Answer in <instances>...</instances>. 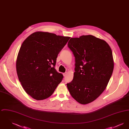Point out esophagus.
<instances>
[{"instance_id": "1", "label": "esophagus", "mask_w": 129, "mask_h": 129, "mask_svg": "<svg viewBox=\"0 0 129 129\" xmlns=\"http://www.w3.org/2000/svg\"><path fill=\"white\" fill-rule=\"evenodd\" d=\"M63 76L65 77V76H67V73L66 72V73H63Z\"/></svg>"}]
</instances>
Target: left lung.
<instances>
[{"label": "left lung", "instance_id": "1", "mask_svg": "<svg viewBox=\"0 0 129 129\" xmlns=\"http://www.w3.org/2000/svg\"><path fill=\"white\" fill-rule=\"evenodd\" d=\"M68 46L75 57L74 78L67 84L71 96L81 104L95 100L104 91L114 69L110 47L92 35L72 38Z\"/></svg>", "mask_w": 129, "mask_h": 129}]
</instances>
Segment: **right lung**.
<instances>
[{
	"label": "right lung",
	"mask_w": 129,
	"mask_h": 129,
	"mask_svg": "<svg viewBox=\"0 0 129 129\" xmlns=\"http://www.w3.org/2000/svg\"><path fill=\"white\" fill-rule=\"evenodd\" d=\"M70 39L38 31L22 43L16 60V71L24 89L33 98H48L61 82L63 75L55 66L57 55Z\"/></svg>",
	"instance_id": "right-lung-1"
}]
</instances>
